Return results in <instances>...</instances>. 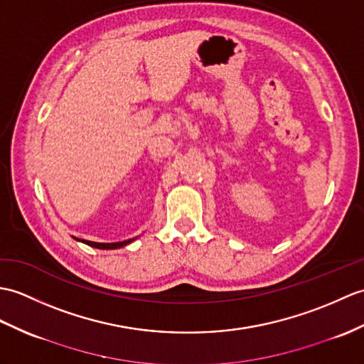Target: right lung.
Masks as SVG:
<instances>
[{"label":"right lung","instance_id":"add662e5","mask_svg":"<svg viewBox=\"0 0 364 364\" xmlns=\"http://www.w3.org/2000/svg\"><path fill=\"white\" fill-rule=\"evenodd\" d=\"M75 239V237H74ZM82 243H87L92 248H99V250H116V248H122L125 245H129L130 242H133V239L129 240H124V242H113V243H99V242H90V240H80V239H75Z\"/></svg>","mask_w":364,"mask_h":364}]
</instances>
